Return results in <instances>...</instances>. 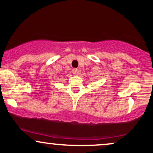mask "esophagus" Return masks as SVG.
Segmentation results:
<instances>
[{"instance_id":"1","label":"esophagus","mask_w":153,"mask_h":153,"mask_svg":"<svg viewBox=\"0 0 153 153\" xmlns=\"http://www.w3.org/2000/svg\"><path fill=\"white\" fill-rule=\"evenodd\" d=\"M72 72H73V74H76L79 72V71H78V69H72Z\"/></svg>"}]
</instances>
